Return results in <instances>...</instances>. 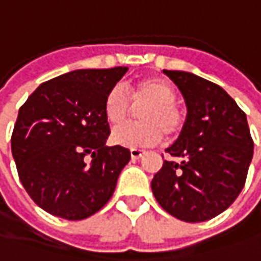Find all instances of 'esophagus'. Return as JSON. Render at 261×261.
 I'll return each mask as SVG.
<instances>
[{"label":"esophagus","mask_w":261,"mask_h":261,"mask_svg":"<svg viewBox=\"0 0 261 261\" xmlns=\"http://www.w3.org/2000/svg\"><path fill=\"white\" fill-rule=\"evenodd\" d=\"M146 150H140V148H131L130 150V154H131V159L133 160H137V159H141L146 156Z\"/></svg>","instance_id":"esophagus-1"}]
</instances>
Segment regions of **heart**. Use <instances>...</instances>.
I'll return each mask as SVG.
<instances>
[{
    "instance_id": "b5f03b06",
    "label": "heart",
    "mask_w": 261,
    "mask_h": 261,
    "mask_svg": "<svg viewBox=\"0 0 261 261\" xmlns=\"http://www.w3.org/2000/svg\"><path fill=\"white\" fill-rule=\"evenodd\" d=\"M176 88L163 77L150 76L125 88H113L103 99V115L111 127H120L131 115V105L140 107V122L128 124L113 133V141L125 147H143L176 139L185 127L184 110L176 103Z\"/></svg>"
}]
</instances>
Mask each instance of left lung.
<instances>
[{"instance_id": "1", "label": "left lung", "mask_w": 261, "mask_h": 261, "mask_svg": "<svg viewBox=\"0 0 261 261\" xmlns=\"http://www.w3.org/2000/svg\"><path fill=\"white\" fill-rule=\"evenodd\" d=\"M184 95V131L151 180L160 206L185 222H203L237 199L254 143L247 117L221 86L189 72L163 70Z\"/></svg>"}]
</instances>
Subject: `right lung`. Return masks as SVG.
Wrapping results in <instances>:
<instances>
[{
  "label": "right lung",
  "instance_id": "1",
  "mask_svg": "<svg viewBox=\"0 0 261 261\" xmlns=\"http://www.w3.org/2000/svg\"><path fill=\"white\" fill-rule=\"evenodd\" d=\"M127 70H73L43 82L21 105L11 151L24 189L41 210L79 221L111 199L130 150L105 146L103 99Z\"/></svg>",
  "mask_w": 261,
  "mask_h": 261
}]
</instances>
